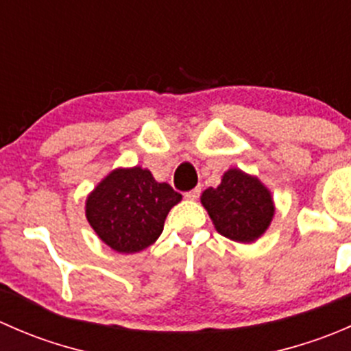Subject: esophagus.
<instances>
[{
    "instance_id": "obj_1",
    "label": "esophagus",
    "mask_w": 351,
    "mask_h": 351,
    "mask_svg": "<svg viewBox=\"0 0 351 351\" xmlns=\"http://www.w3.org/2000/svg\"><path fill=\"white\" fill-rule=\"evenodd\" d=\"M198 195H200V189H193V190H190V192H186L185 193V198L186 200H197L198 198Z\"/></svg>"
}]
</instances>
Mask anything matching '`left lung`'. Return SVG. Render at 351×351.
Listing matches in <instances>:
<instances>
[{
  "instance_id": "8db88e82",
  "label": "left lung",
  "mask_w": 351,
  "mask_h": 351,
  "mask_svg": "<svg viewBox=\"0 0 351 351\" xmlns=\"http://www.w3.org/2000/svg\"><path fill=\"white\" fill-rule=\"evenodd\" d=\"M215 231L231 241L250 244L270 228L275 202L260 178L239 168H229L217 189L208 186L200 197Z\"/></svg>"
}]
</instances>
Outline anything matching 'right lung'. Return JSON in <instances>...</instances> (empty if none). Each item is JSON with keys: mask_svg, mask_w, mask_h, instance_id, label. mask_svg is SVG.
Here are the masks:
<instances>
[{"mask_svg": "<svg viewBox=\"0 0 351 351\" xmlns=\"http://www.w3.org/2000/svg\"><path fill=\"white\" fill-rule=\"evenodd\" d=\"M182 200L143 166L115 168L88 193L84 214L95 234L117 253L146 250L161 236L168 212Z\"/></svg>", "mask_w": 351, "mask_h": 351, "instance_id": "add662e5", "label": "right lung"}]
</instances>
